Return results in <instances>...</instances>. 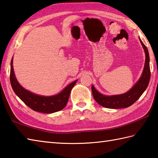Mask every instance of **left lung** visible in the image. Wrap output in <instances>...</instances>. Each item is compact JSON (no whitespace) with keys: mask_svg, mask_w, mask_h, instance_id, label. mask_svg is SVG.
Listing matches in <instances>:
<instances>
[{"mask_svg":"<svg viewBox=\"0 0 158 158\" xmlns=\"http://www.w3.org/2000/svg\"><path fill=\"white\" fill-rule=\"evenodd\" d=\"M145 53V62L144 65L142 75L134 86L129 91L118 95L106 96L97 91L93 85H92V92L95 100L102 106L109 109H123L133 105L138 100L143 93L145 91L149 85L151 72L149 66V55L147 47L139 38Z\"/></svg>","mask_w":158,"mask_h":158,"instance_id":"1","label":"left lung"}]
</instances>
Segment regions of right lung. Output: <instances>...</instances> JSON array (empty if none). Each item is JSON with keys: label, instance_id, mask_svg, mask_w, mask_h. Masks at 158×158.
<instances>
[{"label": "right lung", "instance_id": "obj_1", "mask_svg": "<svg viewBox=\"0 0 158 158\" xmlns=\"http://www.w3.org/2000/svg\"><path fill=\"white\" fill-rule=\"evenodd\" d=\"M77 80L70 83L58 94L45 96L32 93L23 88L17 80L13 66V58L11 61L10 82L15 94L26 105L35 111L43 113H53L61 110L68 102L70 93Z\"/></svg>", "mask_w": 158, "mask_h": 158}]
</instances>
